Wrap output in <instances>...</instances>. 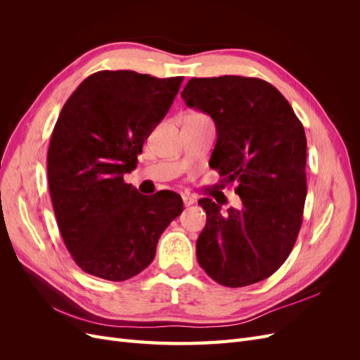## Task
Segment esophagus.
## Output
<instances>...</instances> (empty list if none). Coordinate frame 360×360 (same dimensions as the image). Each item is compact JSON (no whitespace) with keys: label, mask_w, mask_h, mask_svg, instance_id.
Returning a JSON list of instances; mask_svg holds the SVG:
<instances>
[{"label":"esophagus","mask_w":360,"mask_h":360,"mask_svg":"<svg viewBox=\"0 0 360 360\" xmlns=\"http://www.w3.org/2000/svg\"><path fill=\"white\" fill-rule=\"evenodd\" d=\"M193 202H195V198L191 197V195H183V204H184V205L189 207V205H192Z\"/></svg>","instance_id":"obj_1"}]
</instances>
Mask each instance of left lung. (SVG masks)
Masks as SVG:
<instances>
[{
  "instance_id": "1",
  "label": "left lung",
  "mask_w": 360,
  "mask_h": 360,
  "mask_svg": "<svg viewBox=\"0 0 360 360\" xmlns=\"http://www.w3.org/2000/svg\"><path fill=\"white\" fill-rule=\"evenodd\" d=\"M181 97L213 118L210 163L225 183H237L242 200L225 214L210 198L198 201L207 214L198 263L221 285L255 284L284 264L300 230L308 192L303 126L285 97L258 78H192Z\"/></svg>"
}]
</instances>
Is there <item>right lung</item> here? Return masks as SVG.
<instances>
[{
  "label": "right lung",
  "instance_id": "1",
  "mask_svg": "<svg viewBox=\"0 0 360 360\" xmlns=\"http://www.w3.org/2000/svg\"><path fill=\"white\" fill-rule=\"evenodd\" d=\"M181 82L183 76L102 70L64 103L49 143L48 183L64 245L85 274L115 282L138 275L181 214L176 192L148 197L123 180Z\"/></svg>",
  "mask_w": 360,
  "mask_h": 360
}]
</instances>
